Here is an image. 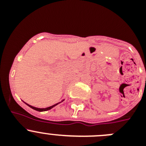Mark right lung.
I'll use <instances>...</instances> for the list:
<instances>
[{
	"label": "right lung",
	"instance_id": "1",
	"mask_svg": "<svg viewBox=\"0 0 146 146\" xmlns=\"http://www.w3.org/2000/svg\"><path fill=\"white\" fill-rule=\"evenodd\" d=\"M64 99H63V100H62L61 102H58V103H56V104H53V105H52V106H50V107H48V108H35V107H33V106H31V105H30V104H27V103H25V104H27V105H28V106H29L30 108H32V109H33V110H36V111H39V112H43V111H47V110H51L52 109V108H54V107L55 106H56V105H57V104H58L59 103H60V102H64Z\"/></svg>",
	"mask_w": 146,
	"mask_h": 146
}]
</instances>
